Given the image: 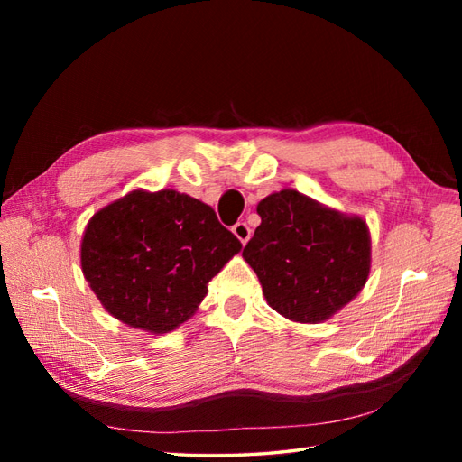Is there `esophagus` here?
<instances>
[{"label": "esophagus", "instance_id": "1", "mask_svg": "<svg viewBox=\"0 0 462 462\" xmlns=\"http://www.w3.org/2000/svg\"><path fill=\"white\" fill-rule=\"evenodd\" d=\"M231 231H233V235H235L236 239H239L243 245H246V243H248V239H250V233H253V231H250V227L246 226L245 221L235 223Z\"/></svg>", "mask_w": 462, "mask_h": 462}]
</instances>
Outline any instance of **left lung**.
<instances>
[{
	"instance_id": "left-lung-1",
	"label": "left lung",
	"mask_w": 462,
	"mask_h": 462,
	"mask_svg": "<svg viewBox=\"0 0 462 462\" xmlns=\"http://www.w3.org/2000/svg\"><path fill=\"white\" fill-rule=\"evenodd\" d=\"M262 223L243 250L275 312L299 324L337 314L366 285L372 241L366 221L283 189L258 202Z\"/></svg>"
}]
</instances>
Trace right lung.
<instances>
[{
  "label": "right lung",
  "mask_w": 462,
  "mask_h": 462,
  "mask_svg": "<svg viewBox=\"0 0 462 462\" xmlns=\"http://www.w3.org/2000/svg\"><path fill=\"white\" fill-rule=\"evenodd\" d=\"M241 248L212 206L173 189H136L90 217L80 268L111 316L162 335L194 316Z\"/></svg>",
  "instance_id": "add662e5"
}]
</instances>
